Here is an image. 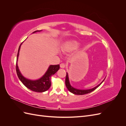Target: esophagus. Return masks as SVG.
<instances>
[{"label": "esophagus", "mask_w": 126, "mask_h": 126, "mask_svg": "<svg viewBox=\"0 0 126 126\" xmlns=\"http://www.w3.org/2000/svg\"><path fill=\"white\" fill-rule=\"evenodd\" d=\"M60 67L62 68H64V67H66V64H64V63H62L60 64Z\"/></svg>", "instance_id": "1"}]
</instances>
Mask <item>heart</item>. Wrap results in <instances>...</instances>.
Wrapping results in <instances>:
<instances>
[{"label":"heart","instance_id":"obj_1","mask_svg":"<svg viewBox=\"0 0 126 126\" xmlns=\"http://www.w3.org/2000/svg\"><path fill=\"white\" fill-rule=\"evenodd\" d=\"M79 44L75 40H67L61 46V50L63 52H70L77 49Z\"/></svg>","mask_w":126,"mask_h":126}]
</instances>
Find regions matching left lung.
Segmentation results:
<instances>
[{
    "instance_id": "obj_1",
    "label": "left lung",
    "mask_w": 126,
    "mask_h": 126,
    "mask_svg": "<svg viewBox=\"0 0 126 126\" xmlns=\"http://www.w3.org/2000/svg\"><path fill=\"white\" fill-rule=\"evenodd\" d=\"M105 78L103 80V81L99 84L98 86H96L95 87L93 88L92 89H87V90H81V89H76L74 88L73 87H72L69 82V77H68V74L67 72L66 73V80H65V83H66V86L68 90H69L70 92H71V93L75 94H78V95H82V94H87L90 93L91 92H92L94 90L96 89L97 88H98L99 86L101 83H102V82L105 80Z\"/></svg>"
}]
</instances>
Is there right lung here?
Returning a JSON list of instances; mask_svg holds the SVG:
<instances>
[{
    "label": "right lung",
    "instance_id": "right-lung-1",
    "mask_svg": "<svg viewBox=\"0 0 126 126\" xmlns=\"http://www.w3.org/2000/svg\"><path fill=\"white\" fill-rule=\"evenodd\" d=\"M41 30H36L32 33H35L36 32H41ZM22 43L19 46L18 49L17 57V63H16V72L19 79L22 82V83L27 88L33 91H35L37 93H43L47 91L49 89V88L51 86V76L54 75L56 72L58 71L59 68V64L57 65H50L47 69V71L43 76L37 80H32L26 78L25 77L22 75L21 72H20L18 66L17 61L18 59L19 54V50L20 49L21 45Z\"/></svg>",
    "mask_w": 126,
    "mask_h": 126
}]
</instances>
